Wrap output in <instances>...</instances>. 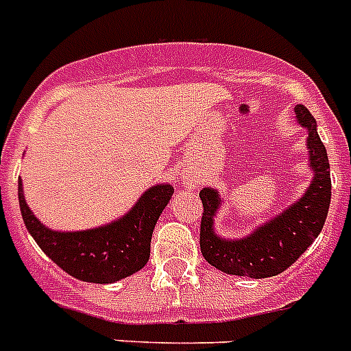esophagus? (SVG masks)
I'll return each mask as SVG.
<instances>
[{"instance_id": "esophagus-1", "label": "esophagus", "mask_w": 351, "mask_h": 351, "mask_svg": "<svg viewBox=\"0 0 351 351\" xmlns=\"http://www.w3.org/2000/svg\"><path fill=\"white\" fill-rule=\"evenodd\" d=\"M185 184H187V187H195V182H193V180H185Z\"/></svg>"}]
</instances>
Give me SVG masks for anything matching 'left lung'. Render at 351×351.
<instances>
[{"label":"left lung","instance_id":"8db88e82","mask_svg":"<svg viewBox=\"0 0 351 351\" xmlns=\"http://www.w3.org/2000/svg\"><path fill=\"white\" fill-rule=\"evenodd\" d=\"M295 117L299 124L308 130V166L314 171V178L304 195L289 209L259 225L249 236L225 240L215 232V216L221 204L220 195L210 187L200 191L204 204L200 223L202 254L207 263L225 274L254 279L281 274L298 261L323 230L332 198L328 155L317 135V124L312 113L303 104H298Z\"/></svg>","mask_w":351,"mask_h":351}]
</instances>
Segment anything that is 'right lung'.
<instances>
[{
    "instance_id": "right-lung-1",
    "label": "right lung",
    "mask_w": 351,
    "mask_h": 351,
    "mask_svg": "<svg viewBox=\"0 0 351 351\" xmlns=\"http://www.w3.org/2000/svg\"><path fill=\"white\" fill-rule=\"evenodd\" d=\"M173 193L175 189L167 184L153 185L119 220L97 229L61 232L37 220L25 202L21 178L18 182L23 221L39 249L66 274L99 285L115 283L144 269L153 229Z\"/></svg>"
}]
</instances>
